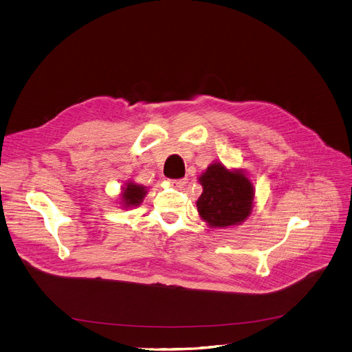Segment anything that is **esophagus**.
Returning a JSON list of instances; mask_svg holds the SVG:
<instances>
[{
    "label": "esophagus",
    "mask_w": 352,
    "mask_h": 352,
    "mask_svg": "<svg viewBox=\"0 0 352 352\" xmlns=\"http://www.w3.org/2000/svg\"><path fill=\"white\" fill-rule=\"evenodd\" d=\"M188 183V179H176V180H170V186L172 188H176V189H179V188H183V186Z\"/></svg>",
    "instance_id": "1"
}]
</instances>
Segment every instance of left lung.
Masks as SVG:
<instances>
[{
  "instance_id": "1",
  "label": "left lung",
  "mask_w": 352,
  "mask_h": 352,
  "mask_svg": "<svg viewBox=\"0 0 352 352\" xmlns=\"http://www.w3.org/2000/svg\"><path fill=\"white\" fill-rule=\"evenodd\" d=\"M203 193L196 201L200 217L212 227H227L244 221L253 209L254 188L240 170L213 163L199 177Z\"/></svg>"
}]
</instances>
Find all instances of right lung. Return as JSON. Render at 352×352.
Instances as JSON below:
<instances>
[{
	"label": "right lung",
	"mask_w": 352,
	"mask_h": 352,
	"mask_svg": "<svg viewBox=\"0 0 352 352\" xmlns=\"http://www.w3.org/2000/svg\"><path fill=\"white\" fill-rule=\"evenodd\" d=\"M148 190L140 184H135L132 182L126 183V188H123L122 192V201L123 208H133V206H139L143 201V197L146 196Z\"/></svg>",
	"instance_id": "1"
}]
</instances>
